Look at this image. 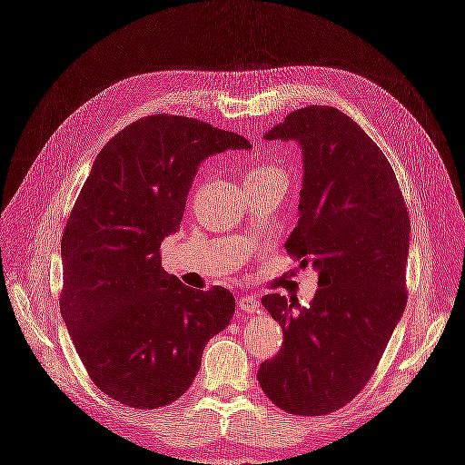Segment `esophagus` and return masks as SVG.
I'll return each mask as SVG.
<instances>
[{"label":"esophagus","instance_id":"1","mask_svg":"<svg viewBox=\"0 0 465 465\" xmlns=\"http://www.w3.org/2000/svg\"><path fill=\"white\" fill-rule=\"evenodd\" d=\"M238 308L242 312H256L260 308V299L256 294H242V297H238Z\"/></svg>","mask_w":465,"mask_h":465}]
</instances>
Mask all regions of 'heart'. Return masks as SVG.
I'll list each match as a JSON object with an SVG mask.
<instances>
[{
	"instance_id": "heart-1",
	"label": "heart",
	"mask_w": 465,
	"mask_h": 465,
	"mask_svg": "<svg viewBox=\"0 0 465 465\" xmlns=\"http://www.w3.org/2000/svg\"><path fill=\"white\" fill-rule=\"evenodd\" d=\"M270 180H285L283 171L272 163H254L244 171V184L246 186L263 184V182H270Z\"/></svg>"
}]
</instances>
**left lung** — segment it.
<instances>
[{
  "label": "left lung",
  "mask_w": 465,
  "mask_h": 465,
  "mask_svg": "<svg viewBox=\"0 0 465 465\" xmlns=\"http://www.w3.org/2000/svg\"><path fill=\"white\" fill-rule=\"evenodd\" d=\"M265 139L302 149L301 217L285 248L316 267L318 291L308 308L262 299L283 345L258 380L279 410L328 415L367 386L405 311L410 211L386 154L341 110H294Z\"/></svg>",
  "instance_id": "8db88e82"
}]
</instances>
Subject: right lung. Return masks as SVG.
Listing matches in <instances>:
<instances>
[{
  "label": "right lung",
  "mask_w": 465,
  "mask_h": 465,
  "mask_svg": "<svg viewBox=\"0 0 465 465\" xmlns=\"http://www.w3.org/2000/svg\"><path fill=\"white\" fill-rule=\"evenodd\" d=\"M250 149L242 135L195 118L153 114L96 154L62 236L60 311L98 390L137 410L176 401L211 337L229 326V289H190L161 265L198 166Z\"/></svg>",
  "instance_id": "1"
}]
</instances>
